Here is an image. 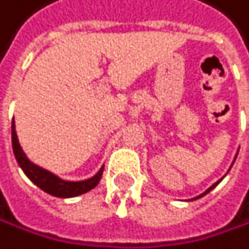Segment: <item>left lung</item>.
<instances>
[{"instance_id": "8db88e82", "label": "left lung", "mask_w": 249, "mask_h": 249, "mask_svg": "<svg viewBox=\"0 0 249 249\" xmlns=\"http://www.w3.org/2000/svg\"><path fill=\"white\" fill-rule=\"evenodd\" d=\"M236 157H237V155H236ZM236 157H234V160H236ZM234 160H233V162H234ZM233 162H231V166H233ZM230 169H231V167H230ZM230 169H229V170H230ZM226 175H227V173H226ZM226 175H224V176H226ZM224 176H223L221 179H218V180H216V182H215V184H212V185H211V187H209V188H208L206 191H203L202 194H198V196H196V197H193V198H190V200H197V198H200V197H203V196H206L208 193H211V191H212V190H213V188H215V187H216V185H218L219 182H221V180H223V179H224Z\"/></svg>"}]
</instances>
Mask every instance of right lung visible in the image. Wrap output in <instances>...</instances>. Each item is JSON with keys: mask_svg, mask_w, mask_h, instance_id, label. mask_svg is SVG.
I'll return each instance as SVG.
<instances>
[{"mask_svg": "<svg viewBox=\"0 0 249 249\" xmlns=\"http://www.w3.org/2000/svg\"><path fill=\"white\" fill-rule=\"evenodd\" d=\"M12 145H13V154L16 157L18 164L23 170V173L28 176V179H30L34 185H37L40 190H43L44 193L51 194L53 197L70 198V197H77L80 194L91 191L92 188H95L98 185L103 170H104V166H101L100 170L88 179L67 180V179L59 178L58 175L52 173L51 170L36 164V162H33L26 157V154L23 152V149L20 146L18 134H16L15 118L12 121Z\"/></svg>", "mask_w": 249, "mask_h": 249, "instance_id": "obj_1", "label": "right lung"}]
</instances>
